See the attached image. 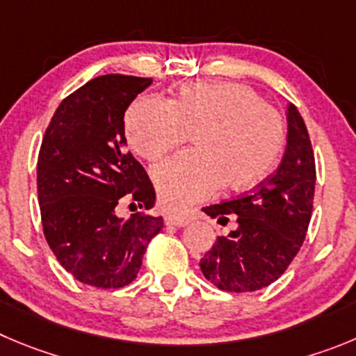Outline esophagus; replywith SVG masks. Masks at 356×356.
Segmentation results:
<instances>
[{"mask_svg": "<svg viewBox=\"0 0 356 356\" xmlns=\"http://www.w3.org/2000/svg\"><path fill=\"white\" fill-rule=\"evenodd\" d=\"M165 223L168 225V227H186V225L189 223V218L188 216H167L165 218Z\"/></svg>", "mask_w": 356, "mask_h": 356, "instance_id": "34e87169", "label": "esophagus"}]
</instances>
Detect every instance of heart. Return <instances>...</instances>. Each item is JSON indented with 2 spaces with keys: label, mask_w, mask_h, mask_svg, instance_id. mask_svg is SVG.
Masks as SVG:
<instances>
[{
  "label": "heart",
  "mask_w": 356,
  "mask_h": 356,
  "mask_svg": "<svg viewBox=\"0 0 356 356\" xmlns=\"http://www.w3.org/2000/svg\"><path fill=\"white\" fill-rule=\"evenodd\" d=\"M126 138L140 158L156 161L195 131L193 151L152 170L168 211H182L221 186L248 189L267 177L284 144L283 118L238 82H186L174 99L145 95L129 105Z\"/></svg>",
  "instance_id": "obj_1"
}]
</instances>
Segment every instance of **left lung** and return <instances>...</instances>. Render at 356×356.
Returning a JSON list of instances; mask_svg holds the SVG:
<instances>
[{
    "instance_id": "8db88e82",
    "label": "left lung",
    "mask_w": 356,
    "mask_h": 356,
    "mask_svg": "<svg viewBox=\"0 0 356 356\" xmlns=\"http://www.w3.org/2000/svg\"><path fill=\"white\" fill-rule=\"evenodd\" d=\"M288 137L275 174L257 191L204 207L219 225L235 228L200 260L205 279L225 291H257L277 281L297 257L313 214L316 165L307 128L293 103L286 112Z\"/></svg>"
}]
</instances>
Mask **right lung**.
I'll list each match as a JSON object with an SVG mask.
<instances>
[{"mask_svg":"<svg viewBox=\"0 0 356 356\" xmlns=\"http://www.w3.org/2000/svg\"><path fill=\"white\" fill-rule=\"evenodd\" d=\"M152 79L102 75L66 96L52 115L36 165L43 235L59 264L81 283L122 288L137 277L161 216L119 218L131 202L154 207L144 167L126 151L124 112Z\"/></svg>","mask_w":356,"mask_h":356,"instance_id":"obj_1","label":"right lung"}]
</instances>
